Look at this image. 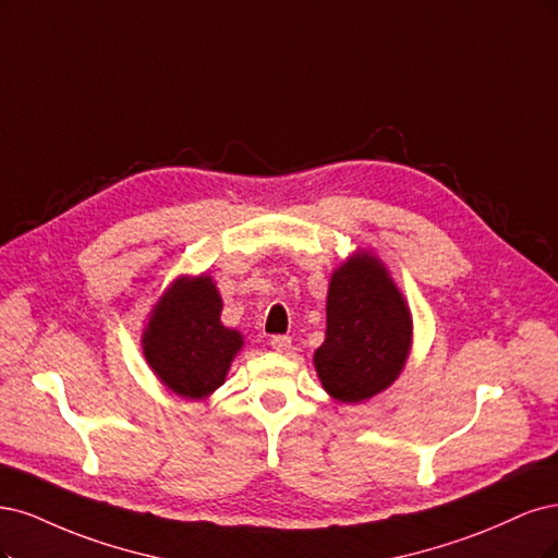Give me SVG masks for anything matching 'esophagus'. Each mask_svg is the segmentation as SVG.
Returning a JSON list of instances; mask_svg holds the SVG:
<instances>
[{"label":"esophagus","mask_w":558,"mask_h":558,"mask_svg":"<svg viewBox=\"0 0 558 558\" xmlns=\"http://www.w3.org/2000/svg\"><path fill=\"white\" fill-rule=\"evenodd\" d=\"M271 348L276 352H290L292 350V338L290 336H271Z\"/></svg>","instance_id":"obj_1"}]
</instances>
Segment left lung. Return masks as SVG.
<instances>
[{
  "label": "left lung",
  "mask_w": 558,
  "mask_h": 558,
  "mask_svg": "<svg viewBox=\"0 0 558 558\" xmlns=\"http://www.w3.org/2000/svg\"><path fill=\"white\" fill-rule=\"evenodd\" d=\"M412 317L385 264L366 250L340 264L327 294V338L313 356L329 397L362 403L401 375Z\"/></svg>",
  "instance_id": "left-lung-1"
}]
</instances>
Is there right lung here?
Instances as JSON below:
<instances>
[{
	"instance_id": "obj_1",
	"label": "right lung",
	"mask_w": 558,
	"mask_h": 558,
	"mask_svg": "<svg viewBox=\"0 0 558 558\" xmlns=\"http://www.w3.org/2000/svg\"><path fill=\"white\" fill-rule=\"evenodd\" d=\"M222 296L210 276H181L159 296L143 331L146 362L161 385L183 399H206L218 389L243 336L220 322Z\"/></svg>"
}]
</instances>
